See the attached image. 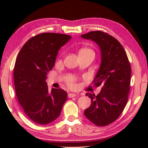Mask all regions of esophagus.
I'll use <instances>...</instances> for the list:
<instances>
[{
    "label": "esophagus",
    "instance_id": "esophagus-1",
    "mask_svg": "<svg viewBox=\"0 0 148 148\" xmlns=\"http://www.w3.org/2000/svg\"><path fill=\"white\" fill-rule=\"evenodd\" d=\"M77 96V95H76V94H74V93H69L68 94L69 98H72V97H76Z\"/></svg>",
    "mask_w": 148,
    "mask_h": 148
}]
</instances>
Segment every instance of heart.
<instances>
[{"label": "heart", "mask_w": 148, "mask_h": 148, "mask_svg": "<svg viewBox=\"0 0 148 148\" xmlns=\"http://www.w3.org/2000/svg\"><path fill=\"white\" fill-rule=\"evenodd\" d=\"M79 54H87V55H91V56L95 57V52L92 49L90 48H87V47H84V48L80 49L79 51L78 55ZM75 81L74 78L73 77H71L69 79V84L71 85V86H74V82Z\"/></svg>", "instance_id": "1"}]
</instances>
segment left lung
<instances>
[{"label":"left lung","mask_w":148,"mask_h":148,"mask_svg":"<svg viewBox=\"0 0 148 148\" xmlns=\"http://www.w3.org/2000/svg\"><path fill=\"white\" fill-rule=\"evenodd\" d=\"M94 41L100 47L101 62L93 79L95 86L102 85L97 95L87 92L91 99L84 115L97 126L108 125L118 118L128 101L131 69L127 53L119 41L104 32L97 31L81 35Z\"/></svg>","instance_id":"8db88e82"}]
</instances>
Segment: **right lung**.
I'll use <instances>...</instances> for the list:
<instances>
[{"label":"right lung","instance_id":"add662e5","mask_svg":"<svg viewBox=\"0 0 148 148\" xmlns=\"http://www.w3.org/2000/svg\"><path fill=\"white\" fill-rule=\"evenodd\" d=\"M71 38L54 32L39 34L29 39L17 56L14 69L17 98L25 113L37 124L56 120L67 99L63 89L49 91L45 79L54 66L59 50Z\"/></svg>","mask_w":148,"mask_h":148}]
</instances>
